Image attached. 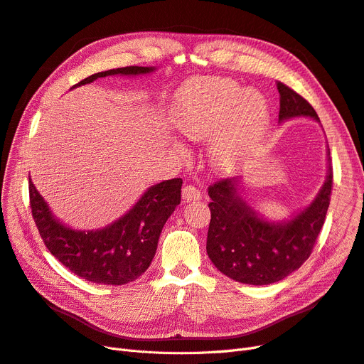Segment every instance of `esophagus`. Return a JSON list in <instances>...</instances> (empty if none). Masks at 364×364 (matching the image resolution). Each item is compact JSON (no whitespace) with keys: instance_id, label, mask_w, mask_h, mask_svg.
I'll return each instance as SVG.
<instances>
[{"instance_id":"34e87169","label":"esophagus","mask_w":364,"mask_h":364,"mask_svg":"<svg viewBox=\"0 0 364 364\" xmlns=\"http://www.w3.org/2000/svg\"><path fill=\"white\" fill-rule=\"evenodd\" d=\"M181 195H183V200H184V202L199 200V199L202 198L199 188H196V187H195V186H192V184H187V186H184V187H183V192H181Z\"/></svg>"}]
</instances>
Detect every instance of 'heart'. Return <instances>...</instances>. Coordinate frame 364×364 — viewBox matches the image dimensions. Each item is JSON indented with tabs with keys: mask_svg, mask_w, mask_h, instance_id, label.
Returning <instances> with one entry per match:
<instances>
[{
	"mask_svg": "<svg viewBox=\"0 0 364 364\" xmlns=\"http://www.w3.org/2000/svg\"><path fill=\"white\" fill-rule=\"evenodd\" d=\"M171 120L193 141L214 134L210 162L220 172H232L256 151L269 123V105L262 93L244 90L229 78H205L176 95Z\"/></svg>",
	"mask_w": 364,
	"mask_h": 364,
	"instance_id": "heart-1",
	"label": "heart"
}]
</instances>
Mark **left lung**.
<instances>
[{"label":"left lung","instance_id":"8db88e82","mask_svg":"<svg viewBox=\"0 0 364 364\" xmlns=\"http://www.w3.org/2000/svg\"><path fill=\"white\" fill-rule=\"evenodd\" d=\"M277 87L279 122L299 116L320 122L304 97L281 82ZM238 178H226L208 187L211 221L207 252L217 269L235 281L251 286L278 282L311 256L326 220L333 169L328 166L321 191L309 207L281 223L267 221L250 208L238 193Z\"/></svg>","mask_w":364,"mask_h":364}]
</instances>
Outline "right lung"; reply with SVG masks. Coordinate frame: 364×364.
<instances>
[{
    "instance_id": "obj_1",
    "label": "right lung",
    "mask_w": 364,
    "mask_h": 364,
    "mask_svg": "<svg viewBox=\"0 0 364 364\" xmlns=\"http://www.w3.org/2000/svg\"><path fill=\"white\" fill-rule=\"evenodd\" d=\"M153 67H123L92 74L71 89L107 75H139ZM181 178L151 186L132 210L98 230H74L62 225L29 178V203L41 240L52 255L83 279L108 286L135 281L150 266L161 232L181 200Z\"/></svg>"
}]
</instances>
